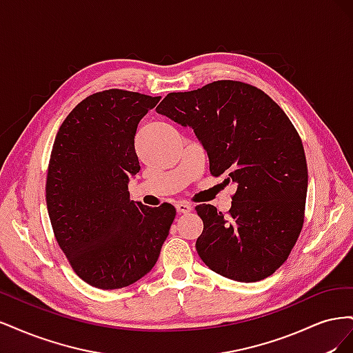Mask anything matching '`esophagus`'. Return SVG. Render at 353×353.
I'll return each instance as SVG.
<instances>
[{
  "mask_svg": "<svg viewBox=\"0 0 353 353\" xmlns=\"http://www.w3.org/2000/svg\"><path fill=\"white\" fill-rule=\"evenodd\" d=\"M175 208H176V212H178V213H188V212L193 210V208H191V205H188V203H185V201L178 203V205H176Z\"/></svg>",
  "mask_w": 353,
  "mask_h": 353,
  "instance_id": "esophagus-1",
  "label": "esophagus"
}]
</instances>
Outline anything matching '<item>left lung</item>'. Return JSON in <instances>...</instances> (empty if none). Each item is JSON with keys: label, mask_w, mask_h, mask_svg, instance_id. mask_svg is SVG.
Listing matches in <instances>:
<instances>
[{"label": "left lung", "mask_w": 353, "mask_h": 353, "mask_svg": "<svg viewBox=\"0 0 353 353\" xmlns=\"http://www.w3.org/2000/svg\"><path fill=\"white\" fill-rule=\"evenodd\" d=\"M156 112L190 126L213 176L236 187L227 216L196 206L200 259L234 281L254 283L287 261L303 227L307 166L301 137L270 95L239 81L170 92Z\"/></svg>", "instance_id": "obj_1"}]
</instances>
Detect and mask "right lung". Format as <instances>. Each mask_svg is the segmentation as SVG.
Here are the masks:
<instances>
[{"instance_id":"1","label":"right lung","mask_w":353,"mask_h":353,"mask_svg":"<svg viewBox=\"0 0 353 353\" xmlns=\"http://www.w3.org/2000/svg\"><path fill=\"white\" fill-rule=\"evenodd\" d=\"M160 97L105 90L61 123L50 157L46 199L56 240L79 279L103 290L152 271L176 210L144 206L128 183L140 172L135 134Z\"/></svg>"}]
</instances>
